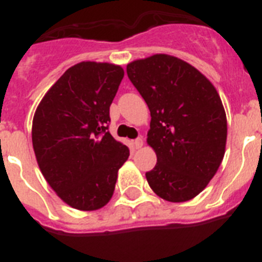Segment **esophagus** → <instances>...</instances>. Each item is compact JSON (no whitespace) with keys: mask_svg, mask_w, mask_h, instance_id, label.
Listing matches in <instances>:
<instances>
[{"mask_svg":"<svg viewBox=\"0 0 262 262\" xmlns=\"http://www.w3.org/2000/svg\"><path fill=\"white\" fill-rule=\"evenodd\" d=\"M143 144H144V140H143V138H138L135 140V142H134V145H135L136 149H139V148H142Z\"/></svg>","mask_w":262,"mask_h":262,"instance_id":"obj_1","label":"esophagus"}]
</instances>
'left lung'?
Segmentation results:
<instances>
[{"label":"left lung","mask_w":262,"mask_h":262,"mask_svg":"<svg viewBox=\"0 0 262 262\" xmlns=\"http://www.w3.org/2000/svg\"><path fill=\"white\" fill-rule=\"evenodd\" d=\"M151 111L147 143L157 163L145 173L168 202L193 200L209 185L226 152L227 118L211 81L189 62L156 53L127 64Z\"/></svg>","instance_id":"8db88e82"}]
</instances>
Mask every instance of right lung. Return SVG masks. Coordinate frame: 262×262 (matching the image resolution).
Listing matches in <instances>:
<instances>
[{"label": "right lung", "mask_w": 262, "mask_h": 262, "mask_svg": "<svg viewBox=\"0 0 262 262\" xmlns=\"http://www.w3.org/2000/svg\"><path fill=\"white\" fill-rule=\"evenodd\" d=\"M124 71L81 61L50 88L32 119V147L46 181L62 202L94 211L114 194L128 148L107 131L110 105Z\"/></svg>", "instance_id": "1"}]
</instances>
